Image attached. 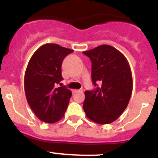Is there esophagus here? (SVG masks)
<instances>
[{"label": "esophagus", "mask_w": 158, "mask_h": 158, "mask_svg": "<svg viewBox=\"0 0 158 158\" xmlns=\"http://www.w3.org/2000/svg\"><path fill=\"white\" fill-rule=\"evenodd\" d=\"M79 92H82V90H78V89H73V93H79Z\"/></svg>", "instance_id": "34e87169"}]
</instances>
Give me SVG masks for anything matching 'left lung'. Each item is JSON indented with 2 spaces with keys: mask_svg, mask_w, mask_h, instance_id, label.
Here are the masks:
<instances>
[{
  "mask_svg": "<svg viewBox=\"0 0 158 158\" xmlns=\"http://www.w3.org/2000/svg\"><path fill=\"white\" fill-rule=\"evenodd\" d=\"M84 54L92 61V80L96 89L85 91L83 109L90 120L108 124L116 120L131 99L133 79L126 57L115 47L100 45ZM100 82V87L96 83Z\"/></svg>",
  "mask_w": 158,
  "mask_h": 158,
  "instance_id": "1",
  "label": "left lung"
}]
</instances>
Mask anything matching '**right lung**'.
<instances>
[{
    "instance_id": "right-lung-1",
    "label": "right lung",
    "mask_w": 158,
    "mask_h": 158,
    "mask_svg": "<svg viewBox=\"0 0 158 158\" xmlns=\"http://www.w3.org/2000/svg\"><path fill=\"white\" fill-rule=\"evenodd\" d=\"M73 51L55 43H46L29 61L24 75L25 95L33 112L43 122L59 121L66 111L72 93L65 86L56 85L63 79L62 61Z\"/></svg>"
}]
</instances>
